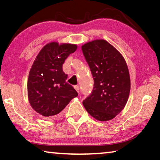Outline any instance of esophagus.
Returning <instances> with one entry per match:
<instances>
[{"mask_svg": "<svg viewBox=\"0 0 160 160\" xmlns=\"http://www.w3.org/2000/svg\"><path fill=\"white\" fill-rule=\"evenodd\" d=\"M74 88L75 89V90H76L78 93H79V92H80V88H79V86L78 85H75V86H74Z\"/></svg>", "mask_w": 160, "mask_h": 160, "instance_id": "34e87169", "label": "esophagus"}]
</instances>
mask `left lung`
<instances>
[{"label": "left lung", "instance_id": "left-lung-1", "mask_svg": "<svg viewBox=\"0 0 160 160\" xmlns=\"http://www.w3.org/2000/svg\"><path fill=\"white\" fill-rule=\"evenodd\" d=\"M82 51L94 80L93 90L83 100V106L97 120L109 121L123 109L129 97L131 80L126 61L104 39L86 43Z\"/></svg>", "mask_w": 160, "mask_h": 160}]
</instances>
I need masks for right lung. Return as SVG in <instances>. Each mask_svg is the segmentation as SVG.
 Masks as SVG:
<instances>
[{
	"label": "right lung",
	"instance_id": "obj_1",
	"mask_svg": "<svg viewBox=\"0 0 160 160\" xmlns=\"http://www.w3.org/2000/svg\"><path fill=\"white\" fill-rule=\"evenodd\" d=\"M77 45H45L35 58L29 73L28 93L29 104L34 111L45 117H53L60 113L78 94L66 82L68 75L63 64Z\"/></svg>",
	"mask_w": 160,
	"mask_h": 160
}]
</instances>
